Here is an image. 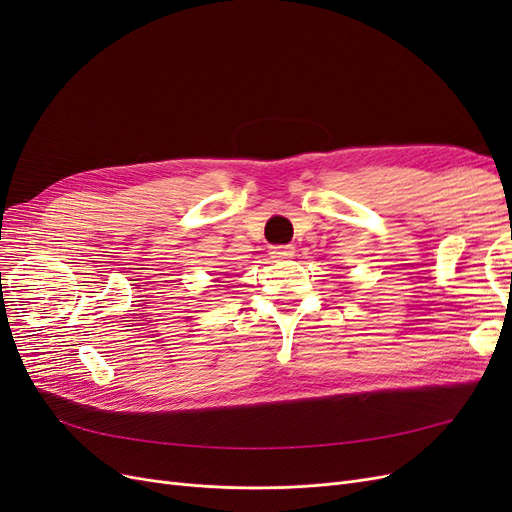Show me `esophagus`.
<instances>
[{"label":"esophagus","instance_id":"34e87169","mask_svg":"<svg viewBox=\"0 0 512 512\" xmlns=\"http://www.w3.org/2000/svg\"><path fill=\"white\" fill-rule=\"evenodd\" d=\"M292 256H294L292 245H273L271 247V258H275V260H288Z\"/></svg>","mask_w":512,"mask_h":512}]
</instances>
